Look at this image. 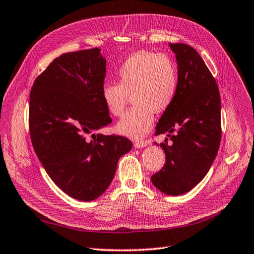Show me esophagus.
<instances>
[{
	"mask_svg": "<svg viewBox=\"0 0 254 254\" xmlns=\"http://www.w3.org/2000/svg\"><path fill=\"white\" fill-rule=\"evenodd\" d=\"M147 142L146 141H134V147H136L137 149H141V148H144L147 147Z\"/></svg>",
	"mask_w": 254,
	"mask_h": 254,
	"instance_id": "1",
	"label": "esophagus"
}]
</instances>
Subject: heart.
I'll list each match as a JSON object with an SVG mask.
<instances>
[{
	"label": "heart",
	"mask_w": 254,
	"mask_h": 254,
	"mask_svg": "<svg viewBox=\"0 0 254 254\" xmlns=\"http://www.w3.org/2000/svg\"><path fill=\"white\" fill-rule=\"evenodd\" d=\"M116 75L118 84L102 86L103 103L113 116L121 117L131 95L134 107L117 123L116 131L132 139L142 138L153 125V111L161 113L172 104L178 91L177 64L165 54L137 51L128 57Z\"/></svg>",
	"instance_id": "b5f03b06"
}]
</instances>
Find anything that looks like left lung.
Returning <instances> with one entry per match:
<instances>
[{
    "mask_svg": "<svg viewBox=\"0 0 254 254\" xmlns=\"http://www.w3.org/2000/svg\"><path fill=\"white\" fill-rule=\"evenodd\" d=\"M178 64V91L162 114L156 134L168 133L172 141L164 150L165 164L151 177L162 193L178 196L190 192L208 172L218 152L220 95L204 60L186 44H170Z\"/></svg>",
    "mask_w": 254,
    "mask_h": 254,
    "instance_id": "8db88e82",
    "label": "left lung"
}]
</instances>
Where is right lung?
<instances>
[{
	"label": "right lung",
	"mask_w": 254,
	"mask_h": 254,
	"mask_svg": "<svg viewBox=\"0 0 254 254\" xmlns=\"http://www.w3.org/2000/svg\"><path fill=\"white\" fill-rule=\"evenodd\" d=\"M105 74L101 49L74 51L51 62L30 91L29 131L35 152L54 183L82 201L105 192L118 160L132 148L125 137L95 134L112 123L101 95Z\"/></svg>",
	"instance_id": "1"
}]
</instances>
